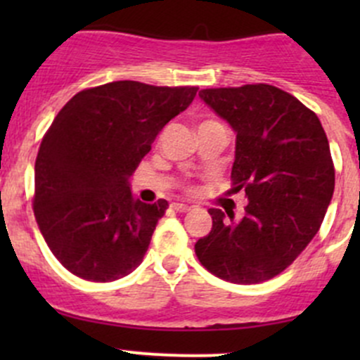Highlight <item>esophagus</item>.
<instances>
[{
    "mask_svg": "<svg viewBox=\"0 0 360 360\" xmlns=\"http://www.w3.org/2000/svg\"><path fill=\"white\" fill-rule=\"evenodd\" d=\"M172 209L177 210V212H188V210H191V207L186 205V203L174 202V203H172Z\"/></svg>",
    "mask_w": 360,
    "mask_h": 360,
    "instance_id": "obj_1",
    "label": "esophagus"
}]
</instances>
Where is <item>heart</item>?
I'll list each match as a JSON object with an SVG mask.
<instances>
[{"mask_svg": "<svg viewBox=\"0 0 360 360\" xmlns=\"http://www.w3.org/2000/svg\"><path fill=\"white\" fill-rule=\"evenodd\" d=\"M205 123H212V120H209V122H203V123H202V125H205Z\"/></svg>", "mask_w": 360, "mask_h": 360, "instance_id": "1", "label": "heart"}]
</instances>
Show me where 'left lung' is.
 Returning <instances> with one entry per match:
<instances>
[{
    "label": "left lung",
    "mask_w": 360,
    "mask_h": 360,
    "mask_svg": "<svg viewBox=\"0 0 360 360\" xmlns=\"http://www.w3.org/2000/svg\"><path fill=\"white\" fill-rule=\"evenodd\" d=\"M200 99L237 134L233 191L249 203L209 209L212 230L195 244L210 274L233 284L274 278L317 235L335 191V165L321 120L277 86L205 89Z\"/></svg>",
    "instance_id": "obj_1"
}]
</instances>
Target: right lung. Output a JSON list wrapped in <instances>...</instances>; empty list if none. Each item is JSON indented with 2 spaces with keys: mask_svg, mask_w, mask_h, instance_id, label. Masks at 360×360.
<instances>
[{
  "mask_svg": "<svg viewBox=\"0 0 360 360\" xmlns=\"http://www.w3.org/2000/svg\"><path fill=\"white\" fill-rule=\"evenodd\" d=\"M197 90L111 82L78 92L56 116L36 157L34 216L76 277L118 281L143 263L169 202H141L129 179Z\"/></svg>",
  "mask_w": 360,
  "mask_h": 360,
  "instance_id": "obj_1",
  "label": "right lung"
}]
</instances>
